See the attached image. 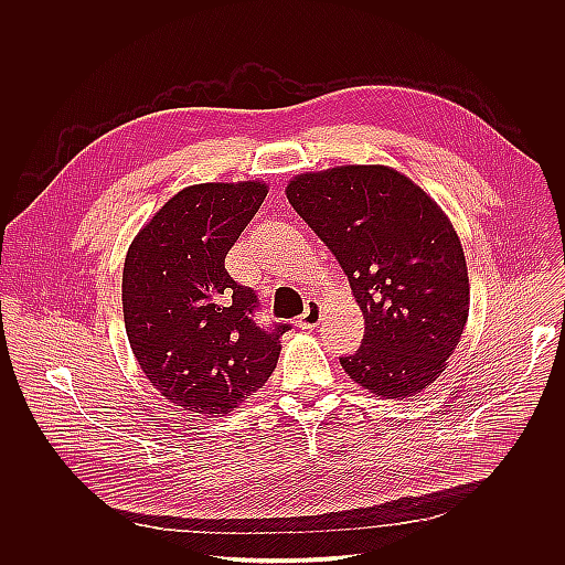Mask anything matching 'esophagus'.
<instances>
[{"label":"esophagus","mask_w":565,"mask_h":565,"mask_svg":"<svg viewBox=\"0 0 565 565\" xmlns=\"http://www.w3.org/2000/svg\"><path fill=\"white\" fill-rule=\"evenodd\" d=\"M321 315H323L321 303H319L317 299H312V301H308V303H306V312L299 317L297 326H299L301 330H312V328H317V326H319Z\"/></svg>","instance_id":"1"}]
</instances>
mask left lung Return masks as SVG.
<instances>
[{
	"label": "left lung",
	"mask_w": 565,
	"mask_h": 565,
	"mask_svg": "<svg viewBox=\"0 0 565 565\" xmlns=\"http://www.w3.org/2000/svg\"><path fill=\"white\" fill-rule=\"evenodd\" d=\"M286 195L332 250L363 310V345L339 359L348 376L383 398L427 390L469 317V273L449 217L385 164L301 173Z\"/></svg>",
	"instance_id": "1"
}]
</instances>
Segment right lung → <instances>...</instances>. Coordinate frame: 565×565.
Returning a JSON list of instances; mask_svg holds the SVG:
<instances>
[{
    "instance_id": "obj_1",
    "label": "right lung",
    "mask_w": 565,
    "mask_h": 565,
    "mask_svg": "<svg viewBox=\"0 0 565 565\" xmlns=\"http://www.w3.org/2000/svg\"><path fill=\"white\" fill-rule=\"evenodd\" d=\"M268 186L206 182L178 191L134 237L122 268V317L149 383L195 414H228L275 372L279 323H255L259 299L224 268Z\"/></svg>"
}]
</instances>
